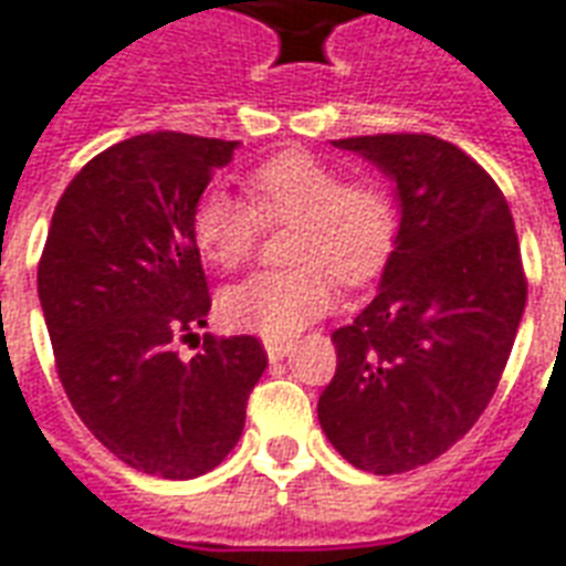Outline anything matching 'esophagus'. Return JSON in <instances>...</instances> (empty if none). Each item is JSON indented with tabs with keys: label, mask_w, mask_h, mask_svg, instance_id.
Wrapping results in <instances>:
<instances>
[{
	"label": "esophagus",
	"mask_w": 566,
	"mask_h": 566,
	"mask_svg": "<svg viewBox=\"0 0 566 566\" xmlns=\"http://www.w3.org/2000/svg\"><path fill=\"white\" fill-rule=\"evenodd\" d=\"M265 353H268V358H271V361H283V358L292 353V340H274V337H268Z\"/></svg>",
	"instance_id": "obj_1"
}]
</instances>
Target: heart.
<instances>
[{
    "label": "heart",
    "instance_id": "b5f03b06",
    "mask_svg": "<svg viewBox=\"0 0 566 566\" xmlns=\"http://www.w3.org/2000/svg\"><path fill=\"white\" fill-rule=\"evenodd\" d=\"M247 196L210 187L192 208V238L210 265H243L262 222H295L289 255L298 265L259 271L226 289L220 313L238 332L286 340L334 307V274L374 277L395 241V208L368 180L340 184L337 168L307 150H283L247 175Z\"/></svg>",
    "mask_w": 566,
    "mask_h": 566
}]
</instances>
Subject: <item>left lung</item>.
Returning a JSON list of instances; mask_svg holds the SVG:
<instances>
[{"mask_svg": "<svg viewBox=\"0 0 566 566\" xmlns=\"http://www.w3.org/2000/svg\"><path fill=\"white\" fill-rule=\"evenodd\" d=\"M395 184L401 222L374 301L332 334L337 370L316 403L358 470L443 455L492 401L527 298L513 213L492 177L434 135L332 142Z\"/></svg>", "mask_w": 566, "mask_h": 566, "instance_id": "8db88e82", "label": "left lung"}]
</instances>
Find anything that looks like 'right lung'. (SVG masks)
Masks as SVG:
<instances>
[{
  "instance_id": "right-lung-1",
  "label": "right lung",
  "mask_w": 566,
  "mask_h": 566,
  "mask_svg": "<svg viewBox=\"0 0 566 566\" xmlns=\"http://www.w3.org/2000/svg\"><path fill=\"white\" fill-rule=\"evenodd\" d=\"M241 142L147 132L74 175L53 210L39 298L74 413L129 468L196 480L241 440L247 398L268 368L262 344L210 337V295L192 208Z\"/></svg>"
}]
</instances>
